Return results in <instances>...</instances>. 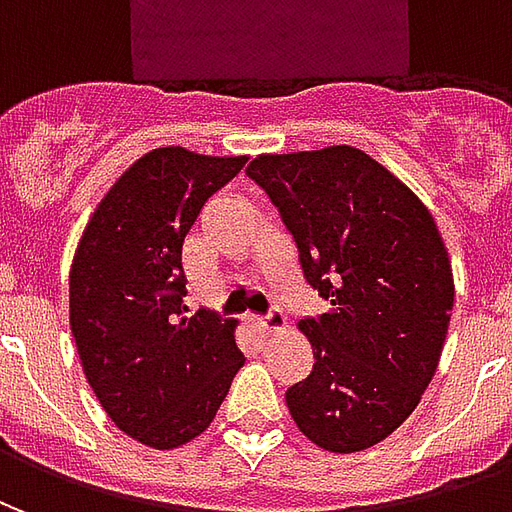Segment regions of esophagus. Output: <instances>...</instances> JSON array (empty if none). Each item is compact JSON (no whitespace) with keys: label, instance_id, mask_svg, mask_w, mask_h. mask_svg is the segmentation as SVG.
I'll list each match as a JSON object with an SVG mask.
<instances>
[{"label":"esophagus","instance_id":"esophagus-1","mask_svg":"<svg viewBox=\"0 0 512 512\" xmlns=\"http://www.w3.org/2000/svg\"><path fill=\"white\" fill-rule=\"evenodd\" d=\"M255 323L263 332H282L285 329V315H282V310H271L263 318H255Z\"/></svg>","mask_w":512,"mask_h":512}]
</instances>
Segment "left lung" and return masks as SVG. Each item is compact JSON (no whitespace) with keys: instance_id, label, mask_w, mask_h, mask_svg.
<instances>
[{"instance_id":"left-lung-1","label":"left lung","mask_w":512,"mask_h":512,"mask_svg":"<svg viewBox=\"0 0 512 512\" xmlns=\"http://www.w3.org/2000/svg\"><path fill=\"white\" fill-rule=\"evenodd\" d=\"M246 175L277 205L304 279L332 310L304 318L312 373L285 392L323 450L384 441L439 367L455 285L439 227L403 180L348 145L257 156Z\"/></svg>"}]
</instances>
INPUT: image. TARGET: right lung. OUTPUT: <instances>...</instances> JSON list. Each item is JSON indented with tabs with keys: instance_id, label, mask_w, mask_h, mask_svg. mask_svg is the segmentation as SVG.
<instances>
[{
	"instance_id": "1",
	"label": "right lung",
	"mask_w": 512,
	"mask_h": 512,
	"mask_svg": "<svg viewBox=\"0 0 512 512\" xmlns=\"http://www.w3.org/2000/svg\"><path fill=\"white\" fill-rule=\"evenodd\" d=\"M246 156L158 147L117 178L71 266V332L87 384L117 428L153 450L200 436L244 354L235 321L186 315L183 238Z\"/></svg>"
}]
</instances>
